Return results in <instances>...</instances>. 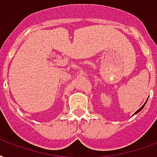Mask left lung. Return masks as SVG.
<instances>
[{
    "label": "left lung",
    "mask_w": 157,
    "mask_h": 157,
    "mask_svg": "<svg viewBox=\"0 0 157 157\" xmlns=\"http://www.w3.org/2000/svg\"><path fill=\"white\" fill-rule=\"evenodd\" d=\"M145 104H146V103H145ZM145 104H144V105H143V106H142V107H141V108H140V109H138V110H137V111H136V112H135V114H137V113H138V112H139V111H140V110H142V109H143V107H144V105H145Z\"/></svg>",
    "instance_id": "obj_1"
}]
</instances>
